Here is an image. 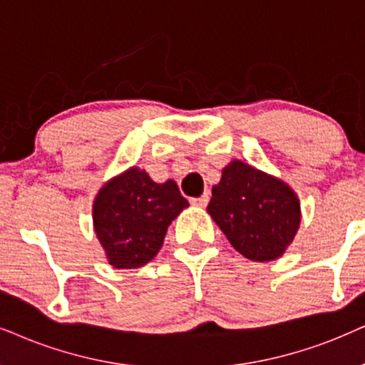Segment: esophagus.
I'll return each mask as SVG.
<instances>
[{"mask_svg": "<svg viewBox=\"0 0 365 365\" xmlns=\"http://www.w3.org/2000/svg\"><path fill=\"white\" fill-rule=\"evenodd\" d=\"M192 205H197V207H205L207 204H209V193H204L202 197L198 198H192Z\"/></svg>", "mask_w": 365, "mask_h": 365, "instance_id": "esophagus-1", "label": "esophagus"}]
</instances>
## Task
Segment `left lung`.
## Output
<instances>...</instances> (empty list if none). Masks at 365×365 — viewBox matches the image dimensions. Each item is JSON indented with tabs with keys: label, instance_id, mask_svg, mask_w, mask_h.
Instances as JSON below:
<instances>
[{
	"label": "left lung",
	"instance_id": "left-lung-1",
	"mask_svg": "<svg viewBox=\"0 0 365 365\" xmlns=\"http://www.w3.org/2000/svg\"><path fill=\"white\" fill-rule=\"evenodd\" d=\"M207 212L237 252L259 262L283 256L302 220L293 188L241 160L222 170Z\"/></svg>",
	"mask_w": 365,
	"mask_h": 365
}]
</instances>
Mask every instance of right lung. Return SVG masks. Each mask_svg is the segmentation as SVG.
<instances>
[{"label":"right lung","mask_w":365,"mask_h":365,"mask_svg":"<svg viewBox=\"0 0 365 365\" xmlns=\"http://www.w3.org/2000/svg\"><path fill=\"white\" fill-rule=\"evenodd\" d=\"M188 207L177 183H156L136 167L110 178L96 195L94 230L109 264L118 269L145 266L163 246L172 220Z\"/></svg>","instance_id":"obj_1"}]
</instances>
